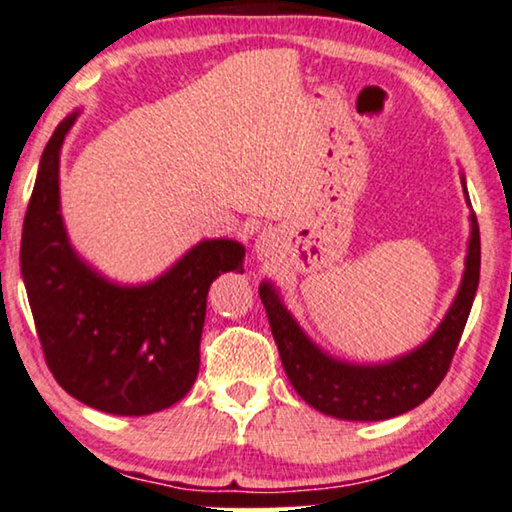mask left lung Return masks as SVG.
<instances>
[{"mask_svg": "<svg viewBox=\"0 0 512 512\" xmlns=\"http://www.w3.org/2000/svg\"><path fill=\"white\" fill-rule=\"evenodd\" d=\"M478 280L480 229L475 213H471L469 255L455 304L422 348L385 366H350L329 359L304 336L269 283L259 287V299L266 308L280 362L299 397L325 415L373 422L420 406L441 385L469 320Z\"/></svg>", "mask_w": 512, "mask_h": 512, "instance_id": "1", "label": "left lung"}]
</instances>
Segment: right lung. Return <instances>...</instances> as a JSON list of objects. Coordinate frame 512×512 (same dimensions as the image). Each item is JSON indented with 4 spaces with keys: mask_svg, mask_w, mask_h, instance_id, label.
I'll list each match as a JSON object with an SVG mask.
<instances>
[{
    "mask_svg": "<svg viewBox=\"0 0 512 512\" xmlns=\"http://www.w3.org/2000/svg\"><path fill=\"white\" fill-rule=\"evenodd\" d=\"M74 118L46 143L23 222L20 271L34 327L64 392L111 415H150L181 401L197 380L208 287L220 273H243L246 250L201 241L143 287L111 285L90 271L60 215V148Z\"/></svg>",
    "mask_w": 512,
    "mask_h": 512,
    "instance_id": "1",
    "label": "right lung"
}]
</instances>
